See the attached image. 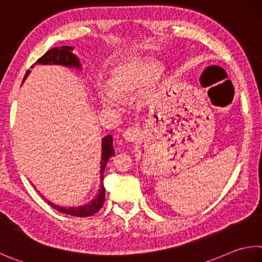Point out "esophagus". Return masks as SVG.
<instances>
[{
  "instance_id": "34e87169",
  "label": "esophagus",
  "mask_w": 262,
  "mask_h": 262,
  "mask_svg": "<svg viewBox=\"0 0 262 262\" xmlns=\"http://www.w3.org/2000/svg\"><path fill=\"white\" fill-rule=\"evenodd\" d=\"M122 137L126 142H129V143H134V142L139 140L140 132H139V129H137V128H134V127L128 128V129L123 132Z\"/></svg>"
}]
</instances>
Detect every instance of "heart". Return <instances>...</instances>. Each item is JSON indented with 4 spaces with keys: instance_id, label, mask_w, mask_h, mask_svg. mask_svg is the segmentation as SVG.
<instances>
[{
    "instance_id": "b5f03b06",
    "label": "heart",
    "mask_w": 262,
    "mask_h": 262,
    "mask_svg": "<svg viewBox=\"0 0 262 262\" xmlns=\"http://www.w3.org/2000/svg\"><path fill=\"white\" fill-rule=\"evenodd\" d=\"M164 81L157 61L135 59L118 66L106 80L105 89L97 93L98 103L105 108L118 107V101L130 98L137 90L147 84L143 95L151 96Z\"/></svg>"
}]
</instances>
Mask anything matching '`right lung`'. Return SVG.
<instances>
[{"label":"right lung","mask_w":262,"mask_h":262,"mask_svg":"<svg viewBox=\"0 0 262 262\" xmlns=\"http://www.w3.org/2000/svg\"><path fill=\"white\" fill-rule=\"evenodd\" d=\"M73 47H69V46H63L60 48H54L50 49L46 52V54L40 57L39 59L36 60L35 64H33L31 68H34V65L36 64H41V65H61V66H66V68L70 69H77V70H82L81 69V63L78 58L77 55L73 54ZM31 73V71L28 70L25 77H24V80H25L28 74ZM23 80V82H24ZM112 156H115V147H113V139L112 135H106L105 137L102 139V156H101V169H99V180H101V184H99V189L92 201L89 203L84 204V205H80V206H73V207H64V206H59L56 205V204L49 202L48 199H45L48 202L49 205L55 208L60 213L64 214H69V215H73V216H80V217H85V216H90L93 214L97 213L99 211V208L102 207L104 204V199H105V189H104L103 185V180H104V170H105L107 160L111 158Z\"/></svg>","instance_id":"1"}]
</instances>
